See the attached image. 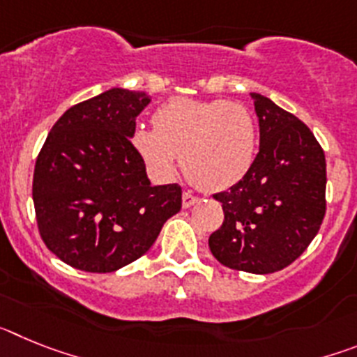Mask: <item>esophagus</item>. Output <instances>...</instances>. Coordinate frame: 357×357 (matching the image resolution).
I'll return each mask as SVG.
<instances>
[{
	"instance_id": "obj_1",
	"label": "esophagus",
	"mask_w": 357,
	"mask_h": 357,
	"mask_svg": "<svg viewBox=\"0 0 357 357\" xmlns=\"http://www.w3.org/2000/svg\"><path fill=\"white\" fill-rule=\"evenodd\" d=\"M197 202H198V198L195 197L193 193H189V191H184V195H182V207H184V209H188V207L195 206Z\"/></svg>"
}]
</instances>
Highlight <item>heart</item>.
I'll list each match as a JSON object with an SVG mask.
<instances>
[{"instance_id": "obj_1", "label": "heart", "mask_w": 357, "mask_h": 357, "mask_svg": "<svg viewBox=\"0 0 357 357\" xmlns=\"http://www.w3.org/2000/svg\"><path fill=\"white\" fill-rule=\"evenodd\" d=\"M132 146L160 176L182 169L202 191H223L250 172L257 153V125L243 103L175 98L153 114V127L137 125Z\"/></svg>"}]
</instances>
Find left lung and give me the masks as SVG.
<instances>
[{
    "mask_svg": "<svg viewBox=\"0 0 357 357\" xmlns=\"http://www.w3.org/2000/svg\"><path fill=\"white\" fill-rule=\"evenodd\" d=\"M259 153L250 172L216 193L222 227L209 236L218 261L248 273L279 272L309 247L326 216V155L296 116L252 93Z\"/></svg>",
    "mask_w": 357,
    "mask_h": 357,
    "instance_id": "left-lung-1",
    "label": "left lung"
}]
</instances>
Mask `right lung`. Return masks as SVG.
I'll return each mask as SVG.
<instances>
[{
	"label": "right lung",
	"instance_id": "1",
	"mask_svg": "<svg viewBox=\"0 0 357 357\" xmlns=\"http://www.w3.org/2000/svg\"><path fill=\"white\" fill-rule=\"evenodd\" d=\"M148 103L139 91H105L66 110L40 148L31 188L37 227L69 266L91 273L127 266L181 211V185H151L132 146Z\"/></svg>",
	"mask_w": 357,
	"mask_h": 357
}]
</instances>
